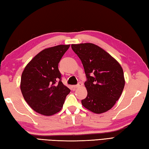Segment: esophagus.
<instances>
[{
	"label": "esophagus",
	"instance_id": "34e87169",
	"mask_svg": "<svg viewBox=\"0 0 149 149\" xmlns=\"http://www.w3.org/2000/svg\"><path fill=\"white\" fill-rule=\"evenodd\" d=\"M82 86V84L80 83V82H79L77 85H74V86H73V87H74V88H75V89H76V88H77V87H80V86Z\"/></svg>",
	"mask_w": 149,
	"mask_h": 149
}]
</instances>
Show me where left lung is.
I'll use <instances>...</instances> for the list:
<instances>
[{"label": "left lung", "instance_id": "1", "mask_svg": "<svg viewBox=\"0 0 149 149\" xmlns=\"http://www.w3.org/2000/svg\"><path fill=\"white\" fill-rule=\"evenodd\" d=\"M82 63L87 80V96L81 104L96 114L109 111L116 104L125 86L123 71L113 57L91 43L72 44Z\"/></svg>", "mask_w": 149, "mask_h": 149}]
</instances>
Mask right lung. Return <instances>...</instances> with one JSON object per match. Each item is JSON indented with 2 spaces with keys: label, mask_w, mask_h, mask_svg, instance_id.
<instances>
[{
  "label": "right lung",
  "mask_w": 149,
  "mask_h": 149,
  "mask_svg": "<svg viewBox=\"0 0 149 149\" xmlns=\"http://www.w3.org/2000/svg\"><path fill=\"white\" fill-rule=\"evenodd\" d=\"M70 45L47 48L33 58L22 72L20 90L36 113L51 116L61 110L71 90L62 81L58 63Z\"/></svg>",
  "instance_id": "add662e5"
}]
</instances>
